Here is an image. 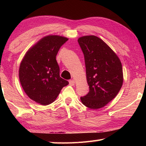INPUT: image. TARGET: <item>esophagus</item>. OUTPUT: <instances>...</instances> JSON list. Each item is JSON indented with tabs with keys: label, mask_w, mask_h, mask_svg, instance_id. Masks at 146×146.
Wrapping results in <instances>:
<instances>
[{
	"label": "esophagus",
	"mask_w": 146,
	"mask_h": 146,
	"mask_svg": "<svg viewBox=\"0 0 146 146\" xmlns=\"http://www.w3.org/2000/svg\"><path fill=\"white\" fill-rule=\"evenodd\" d=\"M69 83H70V85L74 86V85H75V80H73V79H72V80H70V81H69Z\"/></svg>",
	"instance_id": "1"
}]
</instances>
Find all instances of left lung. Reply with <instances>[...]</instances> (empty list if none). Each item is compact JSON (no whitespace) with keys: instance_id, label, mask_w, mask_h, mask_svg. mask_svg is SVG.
<instances>
[{"instance_id":"left-lung-1","label":"left lung","mask_w":146,"mask_h":146,"mask_svg":"<svg viewBox=\"0 0 146 146\" xmlns=\"http://www.w3.org/2000/svg\"><path fill=\"white\" fill-rule=\"evenodd\" d=\"M84 56L86 78L90 88L80 97L86 107L97 110L114 98L123 83L122 64L117 55L102 39L94 35L78 39Z\"/></svg>"}]
</instances>
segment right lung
<instances>
[{"label":"right lung","mask_w":146,"mask_h":146,"mask_svg":"<svg viewBox=\"0 0 146 146\" xmlns=\"http://www.w3.org/2000/svg\"><path fill=\"white\" fill-rule=\"evenodd\" d=\"M68 39L57 35L42 38L29 49L19 68V79L28 97L42 105L55 101L68 81L60 76L56 60L60 47Z\"/></svg>","instance_id":"obj_1"}]
</instances>
